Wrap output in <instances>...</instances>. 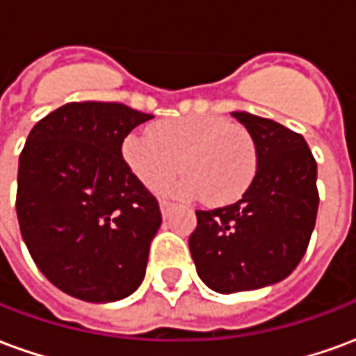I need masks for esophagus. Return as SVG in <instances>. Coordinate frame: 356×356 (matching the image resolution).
<instances>
[{
    "instance_id": "34e87169",
    "label": "esophagus",
    "mask_w": 356,
    "mask_h": 356,
    "mask_svg": "<svg viewBox=\"0 0 356 356\" xmlns=\"http://www.w3.org/2000/svg\"><path fill=\"white\" fill-rule=\"evenodd\" d=\"M171 208H175V204H173V202H170V200H160V209H162L163 216H165V213H168V211H170Z\"/></svg>"
}]
</instances>
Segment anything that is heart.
Returning a JSON list of instances; mask_svg holds the SVG:
<instances>
[{"instance_id": "heart-1", "label": "heart", "mask_w": 356, "mask_h": 356, "mask_svg": "<svg viewBox=\"0 0 356 356\" xmlns=\"http://www.w3.org/2000/svg\"><path fill=\"white\" fill-rule=\"evenodd\" d=\"M122 154L133 175L148 188L162 186L179 171L173 191L209 204H229L246 193L257 168L252 135L238 124L217 116L173 118L154 124L148 133L125 137Z\"/></svg>"}]
</instances>
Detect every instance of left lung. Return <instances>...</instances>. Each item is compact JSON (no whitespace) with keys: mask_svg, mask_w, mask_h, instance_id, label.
I'll list each match as a JSON object with an SVG mask.
<instances>
[{"mask_svg":"<svg viewBox=\"0 0 356 356\" xmlns=\"http://www.w3.org/2000/svg\"><path fill=\"white\" fill-rule=\"evenodd\" d=\"M232 116L254 139L257 170L240 200L198 209L188 238L196 273L219 293L284 280L305 255L318 209L316 162L305 139L268 118Z\"/></svg>","mask_w":356,"mask_h":356,"instance_id":"1","label":"left lung"}]
</instances>
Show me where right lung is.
Masks as SVG:
<instances>
[{
    "mask_svg": "<svg viewBox=\"0 0 356 356\" xmlns=\"http://www.w3.org/2000/svg\"><path fill=\"white\" fill-rule=\"evenodd\" d=\"M152 118L122 102H68L28 135L17 177L20 234L43 276L72 298L118 301L145 278L162 213L122 145Z\"/></svg>",
    "mask_w": 356,
    "mask_h": 356,
    "instance_id": "right-lung-1",
    "label": "right lung"
}]
</instances>
